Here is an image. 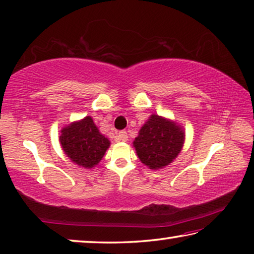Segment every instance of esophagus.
Here are the masks:
<instances>
[{"mask_svg": "<svg viewBox=\"0 0 254 254\" xmlns=\"http://www.w3.org/2000/svg\"><path fill=\"white\" fill-rule=\"evenodd\" d=\"M116 139L119 140V142H127V139H128L127 131H125V130L119 131L118 135L116 136Z\"/></svg>", "mask_w": 254, "mask_h": 254, "instance_id": "1", "label": "esophagus"}]
</instances>
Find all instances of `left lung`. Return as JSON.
Listing matches in <instances>:
<instances>
[{
	"mask_svg": "<svg viewBox=\"0 0 254 254\" xmlns=\"http://www.w3.org/2000/svg\"><path fill=\"white\" fill-rule=\"evenodd\" d=\"M184 139V129L177 123L152 115L132 144L142 163L150 169H161L177 158Z\"/></svg>",
	"mask_w": 254,
	"mask_h": 254,
	"instance_id": "obj_1",
	"label": "left lung"
}]
</instances>
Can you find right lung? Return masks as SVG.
Returning a JSON list of instances; mask_svg holds the SVG:
<instances>
[{
    "mask_svg": "<svg viewBox=\"0 0 254 254\" xmlns=\"http://www.w3.org/2000/svg\"><path fill=\"white\" fill-rule=\"evenodd\" d=\"M59 140L65 155L84 168L96 166L110 146V140L101 134L88 116L62 128Z\"/></svg>",
    "mask_w": 254,
    "mask_h": 254,
    "instance_id": "obj_1",
    "label": "right lung"
}]
</instances>
